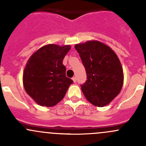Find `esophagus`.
<instances>
[{
    "label": "esophagus",
    "instance_id": "1",
    "mask_svg": "<svg viewBox=\"0 0 146 146\" xmlns=\"http://www.w3.org/2000/svg\"><path fill=\"white\" fill-rule=\"evenodd\" d=\"M72 80H73V81L74 82H76L77 81V78H76V77H73V78H72Z\"/></svg>",
    "mask_w": 146,
    "mask_h": 146
}]
</instances>
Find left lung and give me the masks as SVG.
Returning <instances> with one entry per match:
<instances>
[{"instance_id": "8db88e82", "label": "left lung", "mask_w": 146, "mask_h": 146, "mask_svg": "<svg viewBox=\"0 0 146 146\" xmlns=\"http://www.w3.org/2000/svg\"><path fill=\"white\" fill-rule=\"evenodd\" d=\"M78 52L87 74L81 85L85 98L96 107L110 104L121 92L123 73L120 60L109 46L98 40L77 44Z\"/></svg>"}]
</instances>
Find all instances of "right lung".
Listing matches in <instances>:
<instances>
[{"label": "right lung", "instance_id": "right-lung-1", "mask_svg": "<svg viewBox=\"0 0 146 146\" xmlns=\"http://www.w3.org/2000/svg\"><path fill=\"white\" fill-rule=\"evenodd\" d=\"M70 45L50 44L36 50L23 71V85L33 100L42 107H53L63 100L73 80L66 76L63 64Z\"/></svg>", "mask_w": 146, "mask_h": 146}]
</instances>
